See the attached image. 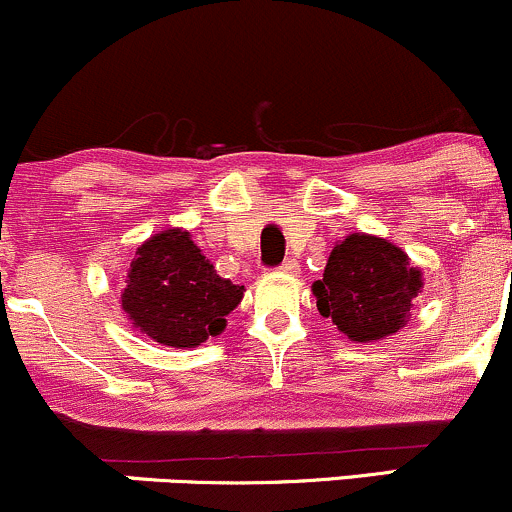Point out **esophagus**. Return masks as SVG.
<instances>
[{"label":"esophagus","mask_w":512,"mask_h":512,"mask_svg":"<svg viewBox=\"0 0 512 512\" xmlns=\"http://www.w3.org/2000/svg\"><path fill=\"white\" fill-rule=\"evenodd\" d=\"M299 269H301V265L296 260H286L284 265H282V272L284 274H299Z\"/></svg>","instance_id":"34e87169"}]
</instances>
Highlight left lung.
<instances>
[{
	"instance_id": "obj_1",
	"label": "left lung",
	"mask_w": 512,
	"mask_h": 512,
	"mask_svg": "<svg viewBox=\"0 0 512 512\" xmlns=\"http://www.w3.org/2000/svg\"><path fill=\"white\" fill-rule=\"evenodd\" d=\"M423 272L386 238L350 233L333 247L323 279L313 282L318 313L352 342H379L406 328Z\"/></svg>"
}]
</instances>
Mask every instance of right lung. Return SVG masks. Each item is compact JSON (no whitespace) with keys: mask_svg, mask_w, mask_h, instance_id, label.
<instances>
[{"mask_svg":"<svg viewBox=\"0 0 512 512\" xmlns=\"http://www.w3.org/2000/svg\"><path fill=\"white\" fill-rule=\"evenodd\" d=\"M245 286L218 277L184 228L150 235L128 267L121 308L160 345L199 347L226 330V316L243 301Z\"/></svg>","mask_w":512,"mask_h":512,"instance_id":"1","label":"right lung"}]
</instances>
